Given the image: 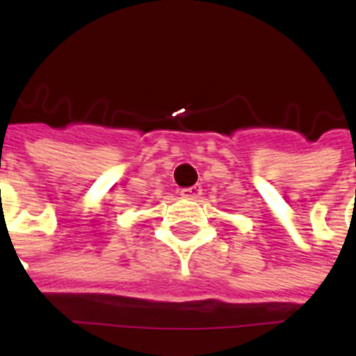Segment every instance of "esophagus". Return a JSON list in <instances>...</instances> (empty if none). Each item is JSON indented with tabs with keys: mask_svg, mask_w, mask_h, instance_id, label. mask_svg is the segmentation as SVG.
I'll return each instance as SVG.
<instances>
[{
	"mask_svg": "<svg viewBox=\"0 0 356 356\" xmlns=\"http://www.w3.org/2000/svg\"><path fill=\"white\" fill-rule=\"evenodd\" d=\"M181 195L184 197V199H191V200L199 199V197L202 195V186H200V184H195V186L182 188Z\"/></svg>",
	"mask_w": 356,
	"mask_h": 356,
	"instance_id": "34e87169",
	"label": "esophagus"
}]
</instances>
